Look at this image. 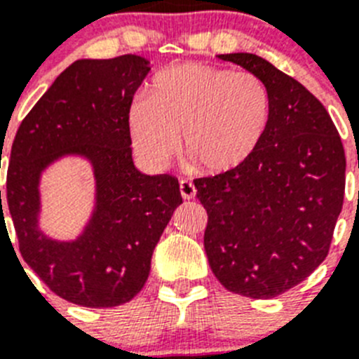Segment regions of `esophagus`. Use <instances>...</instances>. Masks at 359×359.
Here are the masks:
<instances>
[{
    "label": "esophagus",
    "instance_id": "1",
    "mask_svg": "<svg viewBox=\"0 0 359 359\" xmlns=\"http://www.w3.org/2000/svg\"><path fill=\"white\" fill-rule=\"evenodd\" d=\"M180 192H182L183 199H192L196 198V187L190 180H182L180 182Z\"/></svg>",
    "mask_w": 359,
    "mask_h": 359
}]
</instances>
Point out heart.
<instances>
[{
	"label": "heart",
	"instance_id": "heart-1",
	"mask_svg": "<svg viewBox=\"0 0 359 359\" xmlns=\"http://www.w3.org/2000/svg\"><path fill=\"white\" fill-rule=\"evenodd\" d=\"M271 95L248 69L183 62L154 77L147 97L129 111L135 151L154 169L172 160L182 133L183 151L208 172L239 169L264 142Z\"/></svg>",
	"mask_w": 359,
	"mask_h": 359
}]
</instances>
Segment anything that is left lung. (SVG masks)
<instances>
[{"label": "left lung", "mask_w": 359, "mask_h": 359, "mask_svg": "<svg viewBox=\"0 0 359 359\" xmlns=\"http://www.w3.org/2000/svg\"><path fill=\"white\" fill-rule=\"evenodd\" d=\"M219 59L266 82L271 120L261 147L239 169L194 180L208 214L205 252L228 291L273 298L327 257L344 205V144L327 109L293 77L255 53Z\"/></svg>", "instance_id": "1"}]
</instances>
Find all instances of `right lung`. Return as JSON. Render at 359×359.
Instances as JSON below:
<instances>
[{"label": "right lung", "instance_id": "1", "mask_svg": "<svg viewBox=\"0 0 359 359\" xmlns=\"http://www.w3.org/2000/svg\"><path fill=\"white\" fill-rule=\"evenodd\" d=\"M149 69L147 59L131 53L75 61L25 116L12 144L6 203L19 252L53 293L77 306L115 307L140 293L154 246L183 203L176 177L147 176L133 163L129 111ZM68 154L90 161L97 196L85 231L65 243L44 236L36 217L40 172Z\"/></svg>", "mask_w": 359, "mask_h": 359}]
</instances>
